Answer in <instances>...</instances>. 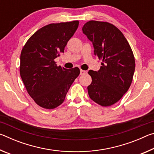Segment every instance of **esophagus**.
I'll use <instances>...</instances> for the list:
<instances>
[{
    "label": "esophagus",
    "mask_w": 154,
    "mask_h": 154,
    "mask_svg": "<svg viewBox=\"0 0 154 154\" xmlns=\"http://www.w3.org/2000/svg\"><path fill=\"white\" fill-rule=\"evenodd\" d=\"M86 71H83V70H80V75H83V74H85L86 73Z\"/></svg>",
    "instance_id": "1"
}]
</instances>
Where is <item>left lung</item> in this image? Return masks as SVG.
Segmentation results:
<instances>
[{
	"label": "left lung",
	"mask_w": 154,
	"mask_h": 154,
	"mask_svg": "<svg viewBox=\"0 0 154 154\" xmlns=\"http://www.w3.org/2000/svg\"><path fill=\"white\" fill-rule=\"evenodd\" d=\"M82 31L92 43L94 55L103 59L98 71L88 72L92 79L88 86V94L98 105L111 106L131 85L135 70L133 53L122 32L110 23L89 21Z\"/></svg>",
	"instance_id": "1"
}]
</instances>
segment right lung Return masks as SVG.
Returning a JSON list of instances; mask_svg holds the SVG:
<instances>
[{"instance_id":"1","label":"right lung","mask_w":154,"mask_h":154,"mask_svg":"<svg viewBox=\"0 0 154 154\" xmlns=\"http://www.w3.org/2000/svg\"><path fill=\"white\" fill-rule=\"evenodd\" d=\"M79 21L50 24L40 28L28 40L20 56V76L28 93L38 105L51 109L60 105L79 68L57 66L54 61L64 52Z\"/></svg>"}]
</instances>
